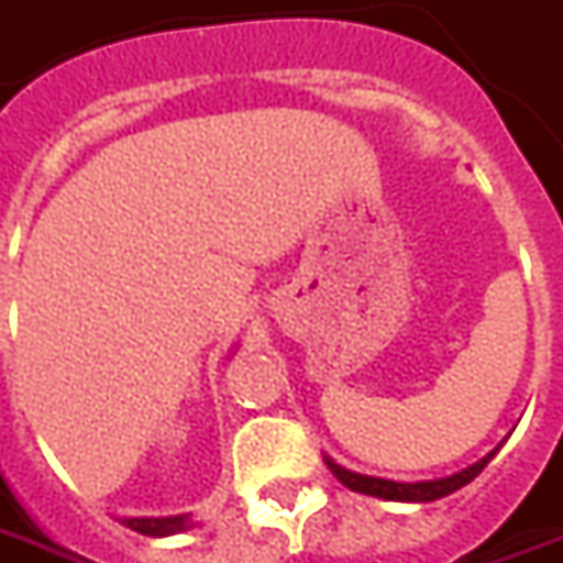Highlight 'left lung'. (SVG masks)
Segmentation results:
<instances>
[{
	"label": "left lung",
	"mask_w": 563,
	"mask_h": 563,
	"mask_svg": "<svg viewBox=\"0 0 563 563\" xmlns=\"http://www.w3.org/2000/svg\"><path fill=\"white\" fill-rule=\"evenodd\" d=\"M499 446H503V443H499ZM499 446H496L493 453H487L484 459H477V462L468 465V468H462V472L446 474V477H434V481H412V484H404V481H388V477L357 474V472H351V468H342V465L330 456H327V465H330V472L345 484L347 490L366 493V496L388 499V503H434V499H443V496L456 493L459 487L472 484L474 477L487 468V462L499 453Z\"/></svg>",
	"instance_id": "1"
}]
</instances>
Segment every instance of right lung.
I'll use <instances>...</instances> for the list:
<instances>
[{"label": "right lung", "mask_w": 563, "mask_h": 563, "mask_svg": "<svg viewBox=\"0 0 563 563\" xmlns=\"http://www.w3.org/2000/svg\"><path fill=\"white\" fill-rule=\"evenodd\" d=\"M125 527H132L135 533L144 537H175V533H185L194 527L190 515H169V518H122Z\"/></svg>", "instance_id": "obj_1"}]
</instances>
